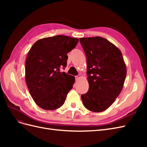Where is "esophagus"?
Returning a JSON list of instances; mask_svg holds the SVG:
<instances>
[{
  "instance_id": "obj_1",
  "label": "esophagus",
  "mask_w": 147,
  "mask_h": 147,
  "mask_svg": "<svg viewBox=\"0 0 147 147\" xmlns=\"http://www.w3.org/2000/svg\"><path fill=\"white\" fill-rule=\"evenodd\" d=\"M81 78V76L80 75H77V76H76L75 77V80H76L77 81V80H78Z\"/></svg>"
}]
</instances>
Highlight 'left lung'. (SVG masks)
I'll return each mask as SVG.
<instances>
[{
    "instance_id": "1",
    "label": "left lung",
    "mask_w": 147,
    "mask_h": 147,
    "mask_svg": "<svg viewBox=\"0 0 147 147\" xmlns=\"http://www.w3.org/2000/svg\"><path fill=\"white\" fill-rule=\"evenodd\" d=\"M86 56L89 90L81 96L89 110L101 112L112 105L121 92L126 65L119 49L101 37L80 38Z\"/></svg>"
}]
</instances>
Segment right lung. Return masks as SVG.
<instances>
[{
	"label": "right lung",
	"mask_w": 147,
	"mask_h": 147,
	"mask_svg": "<svg viewBox=\"0 0 147 147\" xmlns=\"http://www.w3.org/2000/svg\"><path fill=\"white\" fill-rule=\"evenodd\" d=\"M78 40L56 35L38 40L30 49L26 61V82L30 96L41 109L53 110L64 104L75 77L60 72V67H65L67 54Z\"/></svg>",
	"instance_id": "right-lung-1"
}]
</instances>
